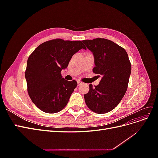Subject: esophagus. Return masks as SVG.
<instances>
[{"label":"esophagus","mask_w":158,"mask_h":158,"mask_svg":"<svg viewBox=\"0 0 158 158\" xmlns=\"http://www.w3.org/2000/svg\"><path fill=\"white\" fill-rule=\"evenodd\" d=\"M77 82H78V85H80L82 84V82H81V81H80V80H78Z\"/></svg>","instance_id":"esophagus-1"}]
</instances>
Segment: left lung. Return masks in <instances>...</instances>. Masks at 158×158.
Returning a JSON list of instances; mask_svg holds the SVG:
<instances>
[{
  "label": "left lung",
  "instance_id": "obj_1",
  "mask_svg": "<svg viewBox=\"0 0 158 158\" xmlns=\"http://www.w3.org/2000/svg\"><path fill=\"white\" fill-rule=\"evenodd\" d=\"M93 52L95 74L102 76L98 85L89 84L85 102L92 111L103 114L111 111L120 103L128 88L131 64L125 49L104 38L84 40Z\"/></svg>",
  "mask_w": 158,
  "mask_h": 158
}]
</instances>
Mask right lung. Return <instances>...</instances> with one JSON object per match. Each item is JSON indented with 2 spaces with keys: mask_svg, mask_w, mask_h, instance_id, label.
I'll list each match as a JSON object with an SVG mask.
<instances>
[{
  "mask_svg": "<svg viewBox=\"0 0 158 158\" xmlns=\"http://www.w3.org/2000/svg\"><path fill=\"white\" fill-rule=\"evenodd\" d=\"M81 49H86L81 41L55 39L43 43L28 57L25 71L27 92L42 111L58 113L67 105L78 83L66 80L60 72Z\"/></svg>",
  "mask_w": 158,
  "mask_h": 158,
  "instance_id": "right-lung-1",
  "label": "right lung"
}]
</instances>
